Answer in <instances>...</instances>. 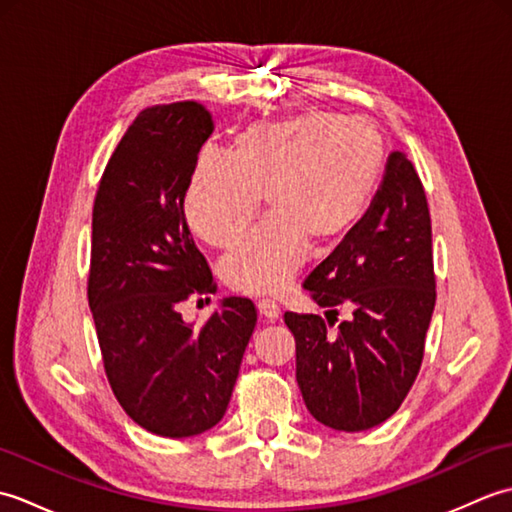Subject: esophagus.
Segmentation results:
<instances>
[{"instance_id":"obj_1","label":"esophagus","mask_w":512,"mask_h":512,"mask_svg":"<svg viewBox=\"0 0 512 512\" xmlns=\"http://www.w3.org/2000/svg\"><path fill=\"white\" fill-rule=\"evenodd\" d=\"M257 310H259V317L266 319V321H277L279 314H281V308L277 306L275 301H268V299H262L257 303Z\"/></svg>"}]
</instances>
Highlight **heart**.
<instances>
[{
	"instance_id": "obj_1",
	"label": "heart",
	"mask_w": 512,
	"mask_h": 512,
	"mask_svg": "<svg viewBox=\"0 0 512 512\" xmlns=\"http://www.w3.org/2000/svg\"><path fill=\"white\" fill-rule=\"evenodd\" d=\"M387 149L363 118L314 110L253 123L233 136L228 158L202 154L184 191V215L204 242L233 239L264 195L268 215L220 259L228 286L250 295L284 288L314 248H330L361 224L385 171Z\"/></svg>"
}]
</instances>
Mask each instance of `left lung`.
I'll return each mask as SVG.
<instances>
[{"label": "left lung", "instance_id": "8db88e82", "mask_svg": "<svg viewBox=\"0 0 512 512\" xmlns=\"http://www.w3.org/2000/svg\"><path fill=\"white\" fill-rule=\"evenodd\" d=\"M303 288L334 317L286 312L297 343V383L308 411L336 431H365L396 413L424 354L433 306L431 217L422 182L391 151L383 182L354 231L312 270Z\"/></svg>", "mask_w": 512, "mask_h": 512}]
</instances>
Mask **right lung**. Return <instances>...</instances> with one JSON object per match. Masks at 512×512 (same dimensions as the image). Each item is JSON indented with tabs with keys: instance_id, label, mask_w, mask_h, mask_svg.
<instances>
[{
	"instance_id": "obj_1",
	"label": "right lung",
	"mask_w": 512,
	"mask_h": 512,
	"mask_svg": "<svg viewBox=\"0 0 512 512\" xmlns=\"http://www.w3.org/2000/svg\"><path fill=\"white\" fill-rule=\"evenodd\" d=\"M213 118L180 101L136 116L96 191L88 301L116 400L140 427L191 438L224 418L255 330L250 299L220 301L200 328L180 303L215 292L184 191Z\"/></svg>"
}]
</instances>
